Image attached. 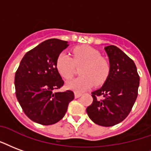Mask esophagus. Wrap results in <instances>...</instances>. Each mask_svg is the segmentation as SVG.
<instances>
[{
  "label": "esophagus",
  "instance_id": "1",
  "mask_svg": "<svg viewBox=\"0 0 151 151\" xmlns=\"http://www.w3.org/2000/svg\"><path fill=\"white\" fill-rule=\"evenodd\" d=\"M81 96V93H78V92L74 93V97H75L76 98H80Z\"/></svg>",
  "mask_w": 151,
  "mask_h": 151
}]
</instances>
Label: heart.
<instances>
[{
	"instance_id": "heart-1",
	"label": "heart",
	"mask_w": 151,
	"mask_h": 151,
	"mask_svg": "<svg viewBox=\"0 0 151 151\" xmlns=\"http://www.w3.org/2000/svg\"><path fill=\"white\" fill-rule=\"evenodd\" d=\"M80 70L81 77L73 79L66 83V87L80 93L89 90L95 84H103L110 73V65L106 60L101 58L98 50L87 45L78 46L73 50V58L62 52L58 56L56 67L63 78L70 79L74 75L76 66Z\"/></svg>"
}]
</instances>
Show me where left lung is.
I'll return each instance as SVG.
<instances>
[{
	"instance_id": "obj_1",
	"label": "left lung",
	"mask_w": 151,
	"mask_h": 151,
	"mask_svg": "<svg viewBox=\"0 0 151 151\" xmlns=\"http://www.w3.org/2000/svg\"><path fill=\"white\" fill-rule=\"evenodd\" d=\"M110 73L103 86L92 92L93 102L87 107L88 116L101 127L120 123L131 111L138 97L139 75L132 59L114 45L105 47ZM101 96L102 99L97 96Z\"/></svg>"
}]
</instances>
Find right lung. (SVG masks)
Instances as JSON below:
<instances>
[{"mask_svg":"<svg viewBox=\"0 0 151 151\" xmlns=\"http://www.w3.org/2000/svg\"><path fill=\"white\" fill-rule=\"evenodd\" d=\"M68 42L49 39L25 53L15 74V90L19 104L28 118L48 126L57 123L65 114L73 100L71 90L54 92L64 81L56 67L58 56Z\"/></svg>","mask_w":151,"mask_h":151,"instance_id":"right-lung-1","label":"right lung"}]
</instances>
